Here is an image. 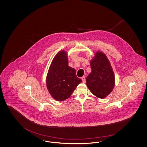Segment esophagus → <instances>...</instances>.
Here are the masks:
<instances>
[{
  "mask_svg": "<svg viewBox=\"0 0 147 147\" xmlns=\"http://www.w3.org/2000/svg\"><path fill=\"white\" fill-rule=\"evenodd\" d=\"M82 80H83V83H85V82H86V79H85V77H83L82 78Z\"/></svg>",
  "mask_w": 147,
  "mask_h": 147,
  "instance_id": "esophagus-1",
  "label": "esophagus"
}]
</instances>
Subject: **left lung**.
Instances as JSON below:
<instances>
[{"label": "left lung", "instance_id": "1", "mask_svg": "<svg viewBox=\"0 0 147 147\" xmlns=\"http://www.w3.org/2000/svg\"><path fill=\"white\" fill-rule=\"evenodd\" d=\"M90 64L91 71L86 79V85L97 98H106L115 85V74L110 62L104 52L97 51Z\"/></svg>", "mask_w": 147, "mask_h": 147}]
</instances>
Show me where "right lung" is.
Returning a JSON list of instances; mask_svg holds the SVG:
<instances>
[{"label": "right lung", "instance_id": "obj_1", "mask_svg": "<svg viewBox=\"0 0 147 147\" xmlns=\"http://www.w3.org/2000/svg\"><path fill=\"white\" fill-rule=\"evenodd\" d=\"M46 86L51 96L58 101L68 98L82 82L75 69L68 66V53L62 50L54 57L46 77Z\"/></svg>", "mask_w": 147, "mask_h": 147}]
</instances>
